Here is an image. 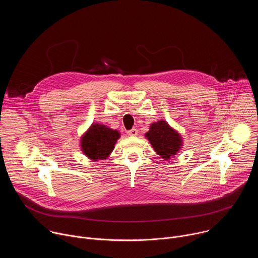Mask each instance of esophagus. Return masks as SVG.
I'll list each match as a JSON object with an SVG mask.
<instances>
[{
	"label": "esophagus",
	"instance_id": "34e87169",
	"mask_svg": "<svg viewBox=\"0 0 258 258\" xmlns=\"http://www.w3.org/2000/svg\"><path fill=\"white\" fill-rule=\"evenodd\" d=\"M138 130H136V128H132L131 131H128L127 132V135L128 136H131V137H136V136H138Z\"/></svg>",
	"mask_w": 258,
	"mask_h": 258
}]
</instances>
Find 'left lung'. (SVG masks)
I'll list each match as a JSON object with an SVG mask.
<instances>
[{
  "mask_svg": "<svg viewBox=\"0 0 258 258\" xmlns=\"http://www.w3.org/2000/svg\"><path fill=\"white\" fill-rule=\"evenodd\" d=\"M145 137L149 140L155 152L165 160L176 155L182 145L180 135L164 120L153 122Z\"/></svg>",
  "mask_w": 258,
  "mask_h": 258,
  "instance_id": "1",
  "label": "left lung"
}]
</instances>
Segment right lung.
Returning <instances> with one entry per match:
<instances>
[{
	"label": "right lung",
	"instance_id": "add662e5",
	"mask_svg": "<svg viewBox=\"0 0 258 258\" xmlns=\"http://www.w3.org/2000/svg\"><path fill=\"white\" fill-rule=\"evenodd\" d=\"M120 134L104 124L93 123L81 139L82 151L90 159H106L114 149Z\"/></svg>",
	"mask_w": 258,
	"mask_h": 258
}]
</instances>
